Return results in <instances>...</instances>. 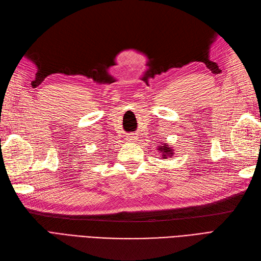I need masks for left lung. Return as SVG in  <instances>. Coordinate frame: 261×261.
Wrapping results in <instances>:
<instances>
[{
	"instance_id": "8db88e82",
	"label": "left lung",
	"mask_w": 261,
	"mask_h": 261,
	"mask_svg": "<svg viewBox=\"0 0 261 261\" xmlns=\"http://www.w3.org/2000/svg\"><path fill=\"white\" fill-rule=\"evenodd\" d=\"M158 150H159V152H161V156L162 159H167L169 156H173L174 155V149H173L171 146H169V144L164 143L161 144L159 147H158Z\"/></svg>"
}]
</instances>
